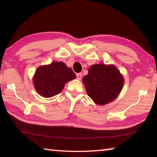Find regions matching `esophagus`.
<instances>
[{
  "mask_svg": "<svg viewBox=\"0 0 157 157\" xmlns=\"http://www.w3.org/2000/svg\"><path fill=\"white\" fill-rule=\"evenodd\" d=\"M76 77H77V78H78V79H79V80H80V79H82V74L81 73H77V74H76Z\"/></svg>",
  "mask_w": 157,
  "mask_h": 157,
  "instance_id": "obj_1",
  "label": "esophagus"
}]
</instances>
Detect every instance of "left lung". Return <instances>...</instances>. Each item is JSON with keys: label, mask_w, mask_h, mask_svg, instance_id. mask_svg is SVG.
I'll return each mask as SVG.
<instances>
[{"label": "left lung", "mask_w": 157, "mask_h": 157, "mask_svg": "<svg viewBox=\"0 0 157 157\" xmlns=\"http://www.w3.org/2000/svg\"><path fill=\"white\" fill-rule=\"evenodd\" d=\"M83 82L89 96L96 104L104 105L118 96L123 89L124 80L114 66L95 64L89 69Z\"/></svg>", "instance_id": "1"}]
</instances>
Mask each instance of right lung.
<instances>
[{
	"label": "right lung",
	"instance_id": "1",
	"mask_svg": "<svg viewBox=\"0 0 157 157\" xmlns=\"http://www.w3.org/2000/svg\"><path fill=\"white\" fill-rule=\"evenodd\" d=\"M75 77L72 69L68 68L64 63L55 62L37 68L33 82L38 94L50 98L59 94L66 82Z\"/></svg>",
	"mask_w": 157,
	"mask_h": 157
}]
</instances>
